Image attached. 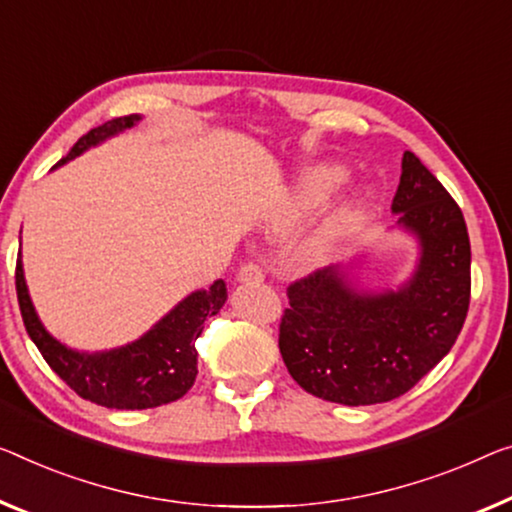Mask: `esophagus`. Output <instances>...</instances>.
Here are the masks:
<instances>
[{"instance_id":"esophagus-1","label":"esophagus","mask_w":512,"mask_h":512,"mask_svg":"<svg viewBox=\"0 0 512 512\" xmlns=\"http://www.w3.org/2000/svg\"><path fill=\"white\" fill-rule=\"evenodd\" d=\"M236 280L243 282V285H248V282H262L264 280L262 266H257L253 262L243 264L241 269H239V273H236Z\"/></svg>"}]
</instances>
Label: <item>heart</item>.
<instances>
[{
	"label": "heart",
	"instance_id": "1",
	"mask_svg": "<svg viewBox=\"0 0 512 512\" xmlns=\"http://www.w3.org/2000/svg\"><path fill=\"white\" fill-rule=\"evenodd\" d=\"M347 179L349 172L342 165L319 163L308 167L296 177L292 190L278 211V220L285 225L299 223L305 216L322 209L345 186ZM372 202H375V195L370 190H358L347 200L333 204L305 239L303 253L312 259H326L338 253L340 248H345V243L352 241L356 232L361 230L372 209Z\"/></svg>",
	"mask_w": 512,
	"mask_h": 512
}]
</instances>
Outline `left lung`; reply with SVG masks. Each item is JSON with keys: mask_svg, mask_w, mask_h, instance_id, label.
<instances>
[{"mask_svg": "<svg viewBox=\"0 0 512 512\" xmlns=\"http://www.w3.org/2000/svg\"><path fill=\"white\" fill-rule=\"evenodd\" d=\"M393 230L416 243L407 278L377 285L372 250L289 285L280 354L315 398L365 407L418 384L455 345L469 310L471 246L453 197L411 151L402 156Z\"/></svg>", "mask_w": 512, "mask_h": 512, "instance_id": "left-lung-1", "label": "left lung"}]
</instances>
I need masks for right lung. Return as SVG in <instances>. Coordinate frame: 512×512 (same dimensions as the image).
Instances as JSON below:
<instances>
[{"mask_svg": "<svg viewBox=\"0 0 512 512\" xmlns=\"http://www.w3.org/2000/svg\"><path fill=\"white\" fill-rule=\"evenodd\" d=\"M140 121L142 114H131V117H119L91 128L73 144L68 156L59 160L57 167L98 147L110 137L121 135ZM15 289H18L22 322L27 326L29 338L34 340L50 368L80 398L108 409H154L183 398L197 377L195 340L204 329V319L218 315L227 301L225 280H216L209 289H195L183 296L140 338L112 349H101V352H85V349L68 347L45 329L29 294L22 250L15 266Z\"/></svg>", "mask_w": 512, "mask_h": 512, "instance_id": "add662e5", "label": "right lung"}]
</instances>
